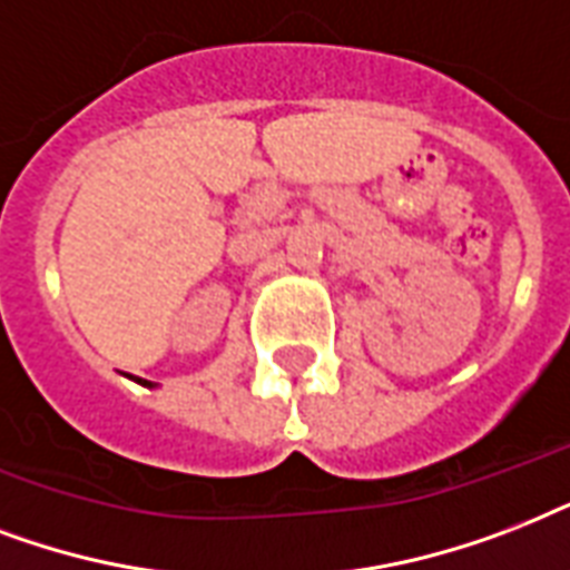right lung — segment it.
Returning <instances> with one entry per match:
<instances>
[{
    "label": "right lung",
    "mask_w": 570,
    "mask_h": 570,
    "mask_svg": "<svg viewBox=\"0 0 570 570\" xmlns=\"http://www.w3.org/2000/svg\"><path fill=\"white\" fill-rule=\"evenodd\" d=\"M139 383H142V386H154L151 381H142V377H139Z\"/></svg>",
    "instance_id": "1"
}]
</instances>
